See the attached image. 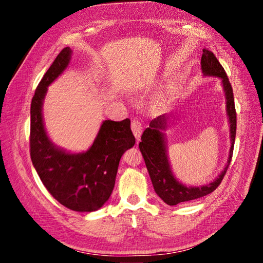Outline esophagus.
Wrapping results in <instances>:
<instances>
[{
  "instance_id": "esophagus-1",
  "label": "esophagus",
  "mask_w": 263,
  "mask_h": 263,
  "mask_svg": "<svg viewBox=\"0 0 263 263\" xmlns=\"http://www.w3.org/2000/svg\"><path fill=\"white\" fill-rule=\"evenodd\" d=\"M130 126H132V130H133L134 136L136 137L137 140H139L140 136H141L142 129H144V126H142V123L140 121H138V119H134V121L132 122Z\"/></svg>"
}]
</instances>
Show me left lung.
Masks as SVG:
<instances>
[{"instance_id":"obj_1","label":"left lung","mask_w":263,"mask_h":263,"mask_svg":"<svg viewBox=\"0 0 263 263\" xmlns=\"http://www.w3.org/2000/svg\"><path fill=\"white\" fill-rule=\"evenodd\" d=\"M201 67L204 76H213L221 79L222 85H224L225 95H226V107L227 114L229 116L230 123V138H232V147H230L228 161L218 178L213 181L210 184L203 186H185L182 183L177 181L171 171L170 164L166 156V148L163 138L162 129H165L168 116L161 115L150 122L148 128L142 133L141 141L139 142V149L141 155L144 157V160L149 172V176L153 182L154 189L156 193L159 195L161 200L168 205H177L182 202L193 201L196 198L203 197L212 193L216 190L222 178L225 177L228 166L233 158L234 144L236 138V108L234 101L233 87L230 84L228 77L225 72L224 68L219 63L215 54L208 49H203V54L201 58Z\"/></svg>"}]
</instances>
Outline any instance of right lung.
<instances>
[{
    "mask_svg": "<svg viewBox=\"0 0 263 263\" xmlns=\"http://www.w3.org/2000/svg\"><path fill=\"white\" fill-rule=\"evenodd\" d=\"M63 48L39 82L30 105V158L43 184L60 204L76 212H94L112 194L121 157L135 145L128 118L103 122L91 148L68 154L55 147L44 128L42 106L48 86L70 61Z\"/></svg>",
    "mask_w": 263,
    "mask_h": 263,
    "instance_id": "obj_1",
    "label": "right lung"
}]
</instances>
